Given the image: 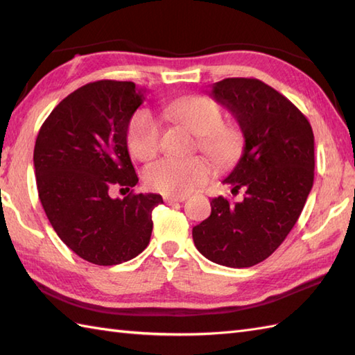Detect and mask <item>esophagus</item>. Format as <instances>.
Instances as JSON below:
<instances>
[{"label":"esophagus","mask_w":355,"mask_h":355,"mask_svg":"<svg viewBox=\"0 0 355 355\" xmlns=\"http://www.w3.org/2000/svg\"><path fill=\"white\" fill-rule=\"evenodd\" d=\"M164 202H168V205H173V202H182L186 200V197H169V195H166L163 197Z\"/></svg>","instance_id":"esophagus-1"}]
</instances>
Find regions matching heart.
<instances>
[{
    "instance_id": "obj_1",
    "label": "heart",
    "mask_w": 355,
    "mask_h": 355,
    "mask_svg": "<svg viewBox=\"0 0 355 355\" xmlns=\"http://www.w3.org/2000/svg\"><path fill=\"white\" fill-rule=\"evenodd\" d=\"M164 116L197 134L201 150L212 160L229 168L235 164L244 149V132L235 123L223 122L221 105L207 96H187L164 105ZM162 125L148 110H139L126 130L128 149L137 160L146 162L160 149ZM212 175V164L206 157L162 158L145 169V184L169 197H182L206 183Z\"/></svg>"
}]
</instances>
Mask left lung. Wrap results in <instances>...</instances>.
Here are the masks:
<instances>
[{"label": "left lung", "mask_w": 355, "mask_h": 355, "mask_svg": "<svg viewBox=\"0 0 355 355\" xmlns=\"http://www.w3.org/2000/svg\"><path fill=\"white\" fill-rule=\"evenodd\" d=\"M210 96L244 132L243 155L223 183L244 200L210 201L212 214L195 225L198 252L220 266L245 268L267 259L299 220L314 182V135L308 119L259 79L216 82Z\"/></svg>", "instance_id": "obj_1"}]
</instances>
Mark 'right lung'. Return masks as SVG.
I'll return each mask as SVG.
<instances>
[{"mask_svg": "<svg viewBox=\"0 0 355 355\" xmlns=\"http://www.w3.org/2000/svg\"><path fill=\"white\" fill-rule=\"evenodd\" d=\"M134 82L97 80L69 94L45 119L33 163L41 205L67 247L96 266L135 258L149 244L162 195L112 198L139 183L128 123L143 103Z\"/></svg>", "mask_w": 355, "mask_h": 355, "instance_id": "add662e5", "label": "right lung"}]
</instances>
